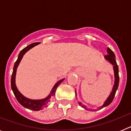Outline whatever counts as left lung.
I'll use <instances>...</instances> for the list:
<instances>
[{
    "instance_id": "1",
    "label": "left lung",
    "mask_w": 131,
    "mask_h": 131,
    "mask_svg": "<svg viewBox=\"0 0 131 131\" xmlns=\"http://www.w3.org/2000/svg\"><path fill=\"white\" fill-rule=\"evenodd\" d=\"M107 55H106L104 56L105 59L107 60V62H109L111 64H112L113 68V71H114V77H115V81H114V84H113V89H112V91L111 92L110 94L107 97V98L106 99V101L104 102V104L102 106L98 107L97 109H95V110H92V109L88 108L85 105L83 104L81 102H78L79 104V106H81L82 107H83L84 109H85L86 110H89V111H92V112H95V111L98 110H101L103 107H106V106H109L110 104L113 101V98H114V96H115V92H116L117 90L118 89V86H119V68H118V66L117 64L116 60H115V56L113 53V52L112 51V50L110 48H107ZM75 95L77 96V92H76L75 91Z\"/></svg>"
}]
</instances>
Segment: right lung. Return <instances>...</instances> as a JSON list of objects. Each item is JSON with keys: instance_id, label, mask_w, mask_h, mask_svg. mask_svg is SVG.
Returning a JSON list of instances; mask_svg holds the SVG:
<instances>
[{"instance_id": "right-lung-1", "label": "right lung", "mask_w": 131, "mask_h": 131, "mask_svg": "<svg viewBox=\"0 0 131 131\" xmlns=\"http://www.w3.org/2000/svg\"><path fill=\"white\" fill-rule=\"evenodd\" d=\"M39 42H35V43H32L31 45H28L27 47H25V48L21 50L19 52V55H18V60H16V62H15L14 66L13 68V72H12V75L11 77V87L12 90L13 91L14 94L15 96H16V99L18 101V102L20 104L21 106H24V107L27 109H29L33 111H39L40 110L43 109L45 107H47L48 104L49 102L50 101L52 98L54 97L55 95V92L56 89H57L58 86L61 84L62 81H63L64 79L60 80L57 83L54 84V86H53L51 92L50 93L49 95L47 97L43 99H40V100H31L29 98H27L26 97L24 96L22 94H21V92L18 91V88L16 86V71H17V68H18V66H19V63H20L21 60L22 59L23 56L24 54L27 52L31 48L33 47H35L37 45H38Z\"/></svg>"}]
</instances>
